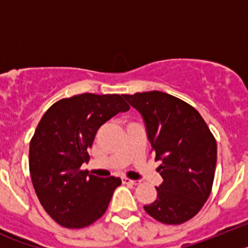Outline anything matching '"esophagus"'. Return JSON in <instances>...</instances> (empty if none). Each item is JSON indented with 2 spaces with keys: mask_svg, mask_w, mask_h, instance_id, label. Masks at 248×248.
Instances as JSON below:
<instances>
[{
  "mask_svg": "<svg viewBox=\"0 0 248 248\" xmlns=\"http://www.w3.org/2000/svg\"><path fill=\"white\" fill-rule=\"evenodd\" d=\"M123 183H124V184H131V185H139L140 181L131 180V179H128V177H124V179H123Z\"/></svg>",
  "mask_w": 248,
  "mask_h": 248,
  "instance_id": "34e87169",
  "label": "esophagus"
}]
</instances>
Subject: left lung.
Returning <instances> with one entry per match:
<instances>
[{
    "instance_id": "left-lung-1",
    "label": "left lung",
    "mask_w": 248,
    "mask_h": 248,
    "mask_svg": "<svg viewBox=\"0 0 248 248\" xmlns=\"http://www.w3.org/2000/svg\"><path fill=\"white\" fill-rule=\"evenodd\" d=\"M124 98L144 118L151 150L164 179L157 198L144 210L159 222L180 225L198 215L211 194L217 145L196 109L164 92Z\"/></svg>"
}]
</instances>
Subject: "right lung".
<instances>
[{
  "label": "right lung",
  "instance_id": "right-lung-1",
  "mask_svg": "<svg viewBox=\"0 0 248 248\" xmlns=\"http://www.w3.org/2000/svg\"><path fill=\"white\" fill-rule=\"evenodd\" d=\"M130 108L119 94L83 93L54 103L30 143V174L39 202L61 226L83 229L108 209L119 177L87 176L88 149L98 129Z\"/></svg>",
  "mask_w": 248,
  "mask_h": 248
}]
</instances>
